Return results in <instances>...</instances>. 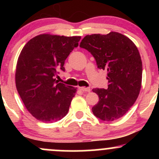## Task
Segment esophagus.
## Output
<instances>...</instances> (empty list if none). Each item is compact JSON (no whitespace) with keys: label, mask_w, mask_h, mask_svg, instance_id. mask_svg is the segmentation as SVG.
Instances as JSON below:
<instances>
[{"label":"esophagus","mask_w":159,"mask_h":159,"mask_svg":"<svg viewBox=\"0 0 159 159\" xmlns=\"http://www.w3.org/2000/svg\"><path fill=\"white\" fill-rule=\"evenodd\" d=\"M80 90H81L82 92H90V87H78Z\"/></svg>","instance_id":"34e87169"}]
</instances>
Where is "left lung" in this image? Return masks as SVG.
<instances>
[{
	"label": "left lung",
	"mask_w": 159,
	"mask_h": 159,
	"mask_svg": "<svg viewBox=\"0 0 159 159\" xmlns=\"http://www.w3.org/2000/svg\"><path fill=\"white\" fill-rule=\"evenodd\" d=\"M80 47L91 53L98 69L107 71V90L93 89L99 98L92 107L93 113L104 121L120 119L140 93L142 61L138 48L129 38L117 32L87 35Z\"/></svg>",
	"instance_id": "obj_1"
}]
</instances>
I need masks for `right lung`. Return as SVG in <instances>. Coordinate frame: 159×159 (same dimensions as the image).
Returning <instances> with one entry per match:
<instances>
[{"mask_svg": "<svg viewBox=\"0 0 159 159\" xmlns=\"http://www.w3.org/2000/svg\"><path fill=\"white\" fill-rule=\"evenodd\" d=\"M81 36L40 34L26 43L18 58L16 85L27 111L36 120L54 123L67 114L77 88L56 80Z\"/></svg>", "mask_w": 159, "mask_h": 159, "instance_id": "1", "label": "right lung"}]
</instances>
